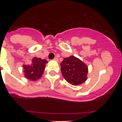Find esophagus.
Masks as SVG:
<instances>
[{
  "instance_id": "obj_1",
  "label": "esophagus",
  "mask_w": 122,
  "mask_h": 122,
  "mask_svg": "<svg viewBox=\"0 0 122 122\" xmlns=\"http://www.w3.org/2000/svg\"><path fill=\"white\" fill-rule=\"evenodd\" d=\"M54 60H55V61H57H57L59 60H58V58L57 57H55L54 59Z\"/></svg>"
}]
</instances>
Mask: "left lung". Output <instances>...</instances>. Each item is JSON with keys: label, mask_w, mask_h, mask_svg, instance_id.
Segmentation results:
<instances>
[{"label": "left lung", "mask_w": 122, "mask_h": 122, "mask_svg": "<svg viewBox=\"0 0 122 122\" xmlns=\"http://www.w3.org/2000/svg\"><path fill=\"white\" fill-rule=\"evenodd\" d=\"M61 71L65 79L72 85H80L87 80L88 67L74 56L64 58L60 63Z\"/></svg>", "instance_id": "1"}]
</instances>
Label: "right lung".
<instances>
[{"instance_id": "add662e5", "label": "right lung", "mask_w": 122, "mask_h": 122, "mask_svg": "<svg viewBox=\"0 0 122 122\" xmlns=\"http://www.w3.org/2000/svg\"><path fill=\"white\" fill-rule=\"evenodd\" d=\"M48 61L45 59L34 57L32 59L30 65H23L24 73L25 78L29 80H38L41 77L45 71Z\"/></svg>"}]
</instances>
